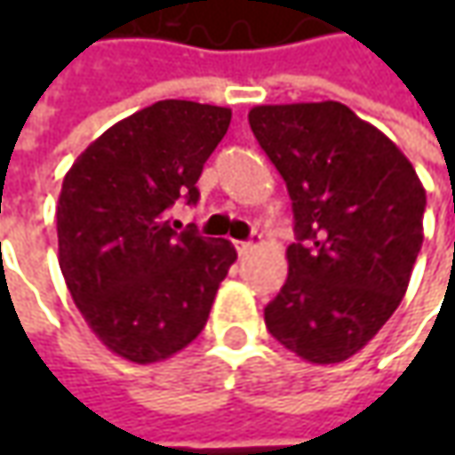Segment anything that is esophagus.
I'll use <instances>...</instances> for the list:
<instances>
[{
  "label": "esophagus",
  "instance_id": "obj_1",
  "mask_svg": "<svg viewBox=\"0 0 455 455\" xmlns=\"http://www.w3.org/2000/svg\"><path fill=\"white\" fill-rule=\"evenodd\" d=\"M263 243L260 240H248V243H237V253L240 255H251L253 251H258Z\"/></svg>",
  "mask_w": 455,
  "mask_h": 455
}]
</instances>
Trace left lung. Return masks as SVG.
Here are the masks:
<instances>
[{
    "instance_id": "obj_1",
    "label": "left lung",
    "mask_w": 455,
    "mask_h": 455,
    "mask_svg": "<svg viewBox=\"0 0 455 455\" xmlns=\"http://www.w3.org/2000/svg\"><path fill=\"white\" fill-rule=\"evenodd\" d=\"M248 121L286 182L296 230L266 326L311 364L344 362L408 291L426 189L408 156L344 103L255 106Z\"/></svg>"
}]
</instances>
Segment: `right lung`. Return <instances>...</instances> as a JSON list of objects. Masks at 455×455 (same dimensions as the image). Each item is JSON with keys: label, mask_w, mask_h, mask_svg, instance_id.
<instances>
[{"label": "right lung", "mask_w": 455, "mask_h": 455, "mask_svg": "<svg viewBox=\"0 0 455 455\" xmlns=\"http://www.w3.org/2000/svg\"><path fill=\"white\" fill-rule=\"evenodd\" d=\"M233 111L159 100L103 132L65 174L58 260L68 291L114 355L151 364L197 339L233 243L177 233L166 210L200 200L197 180Z\"/></svg>", "instance_id": "1"}]
</instances>
